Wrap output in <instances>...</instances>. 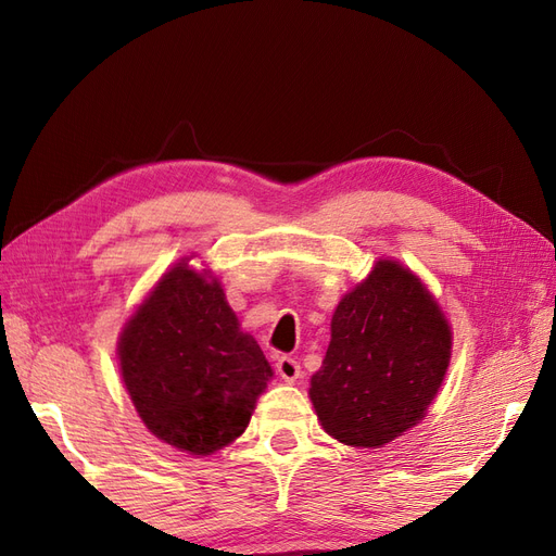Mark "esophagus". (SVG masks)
<instances>
[{"label":"esophagus","mask_w":556,"mask_h":556,"mask_svg":"<svg viewBox=\"0 0 556 556\" xmlns=\"http://www.w3.org/2000/svg\"><path fill=\"white\" fill-rule=\"evenodd\" d=\"M276 368H278V376L285 380V382H296V378L301 376V366L296 359L292 357H280L276 362Z\"/></svg>","instance_id":"obj_1"}]
</instances>
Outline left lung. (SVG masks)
I'll list each match as a JSON object with an SVG mask.
<instances>
[{
  "instance_id": "obj_1",
  "label": "left lung",
  "mask_w": 556,
  "mask_h": 556,
  "mask_svg": "<svg viewBox=\"0 0 556 556\" xmlns=\"http://www.w3.org/2000/svg\"><path fill=\"white\" fill-rule=\"evenodd\" d=\"M447 319L410 268L378 260L331 317V341L311 378L319 425L352 447H380L415 427L450 366Z\"/></svg>"
}]
</instances>
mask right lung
I'll list each match as a JSON object with an SVG mask.
<instances>
[{"label": "right lung", "instance_id": "add662e5", "mask_svg": "<svg viewBox=\"0 0 556 556\" xmlns=\"http://www.w3.org/2000/svg\"><path fill=\"white\" fill-rule=\"evenodd\" d=\"M117 359L143 425L206 457L245 431L274 368L227 304L223 285L188 260L166 271L123 327Z\"/></svg>", "mask_w": 556, "mask_h": 556}]
</instances>
